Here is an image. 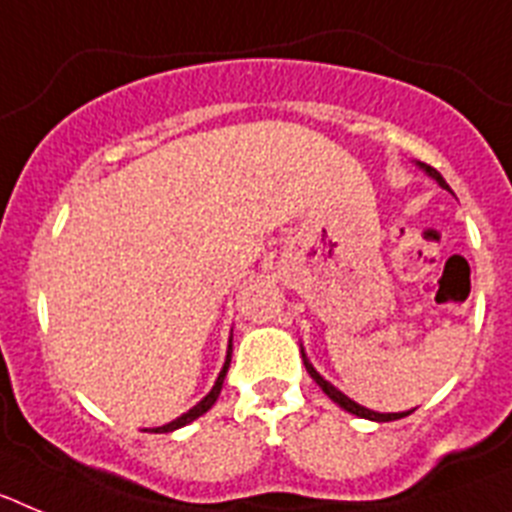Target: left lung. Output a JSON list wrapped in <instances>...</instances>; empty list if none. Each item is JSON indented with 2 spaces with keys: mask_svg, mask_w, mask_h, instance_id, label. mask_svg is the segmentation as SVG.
Listing matches in <instances>:
<instances>
[{
  "mask_svg": "<svg viewBox=\"0 0 512 512\" xmlns=\"http://www.w3.org/2000/svg\"><path fill=\"white\" fill-rule=\"evenodd\" d=\"M420 166H423V169L428 171V174H431L433 179H436V182L441 184L443 189H449V184L443 182V176L438 174V171L433 169V166H428V164H420ZM302 359H305V354H302ZM305 369H307V372H310V377L315 379V382L320 384V390H323L325 395L330 397V400H333V402H338V405H341L343 410H348V413L359 415V418H366V420H379V423H390V420H400V418H405V415H410V413H413V410H410V413H374V410H369V408H361L359 402L348 400V397L343 395V392H338L336 387H333V384H330V382H325V379L320 377V374L315 372V369H312V366H310V361H307V359H305Z\"/></svg>",
  "mask_w": 512,
  "mask_h": 512,
  "instance_id": "1",
  "label": "left lung"
}]
</instances>
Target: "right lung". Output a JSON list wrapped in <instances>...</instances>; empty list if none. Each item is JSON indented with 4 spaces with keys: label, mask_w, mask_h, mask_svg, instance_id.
<instances>
[{
    "label": "right lung",
    "mask_w": 512,
    "mask_h": 512,
    "mask_svg": "<svg viewBox=\"0 0 512 512\" xmlns=\"http://www.w3.org/2000/svg\"><path fill=\"white\" fill-rule=\"evenodd\" d=\"M228 366H230V351H228V359H225L223 372H220V377H217V382H215V387H212V390H210V395H207L205 400L200 402V405H194V408L189 410V413H184L182 418L171 420V423L161 425V428H153V433H169V431H176V428H182V425L192 423L194 418H200V415H205L207 410H210L212 405H215V400H217V395H220V390H223V379H225V374H228Z\"/></svg>",
    "instance_id": "obj_1"
}]
</instances>
